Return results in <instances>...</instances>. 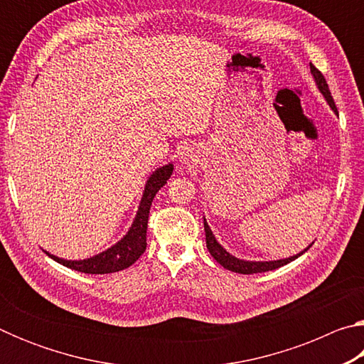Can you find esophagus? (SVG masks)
<instances>
[{
	"mask_svg": "<svg viewBox=\"0 0 364 364\" xmlns=\"http://www.w3.org/2000/svg\"><path fill=\"white\" fill-rule=\"evenodd\" d=\"M180 160L183 164H191L194 160V151L191 149V147L184 146L183 149L180 151Z\"/></svg>",
	"mask_w": 364,
	"mask_h": 364,
	"instance_id": "obj_1",
	"label": "esophagus"
}]
</instances>
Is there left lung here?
<instances>
[{
    "label": "left lung",
    "mask_w": 364,
    "mask_h": 364,
    "mask_svg": "<svg viewBox=\"0 0 364 364\" xmlns=\"http://www.w3.org/2000/svg\"><path fill=\"white\" fill-rule=\"evenodd\" d=\"M310 72L313 78H315V83H316V88L319 90V93L324 96V100L328 101L329 107L334 110L337 114V107L334 104V100H332L331 96V91H329V86L326 83V78L323 77V73L319 72L315 65L310 63ZM204 228H205V241H207V249L210 252V255L217 260L221 267L234 271V273H241V274H254V273H264V271H271V269H276V268H281L284 267V264L291 263L295 258H299L300 255H304L305 252L311 247V244L308 245L306 249H304L299 254H295L292 257H287V258H281V260H269V262H250V260H242V258H237L234 257L232 254H230L223 245H221L217 237L213 236V232L210 230V226H208L207 220L204 217Z\"/></svg>",
    "instance_id": "obj_1"
}]
</instances>
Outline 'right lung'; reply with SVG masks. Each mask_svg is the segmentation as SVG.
I'll list each match as a JSON object with an SVG mask.
<instances>
[{"label":"right lung","instance_id":"add662e5","mask_svg":"<svg viewBox=\"0 0 364 364\" xmlns=\"http://www.w3.org/2000/svg\"><path fill=\"white\" fill-rule=\"evenodd\" d=\"M171 173H173V164L171 162L152 171L146 181L136 217L133 218L130 230L127 231L120 241L110 245L109 249L90 258H83V260H65V258L56 257L45 250L46 255L67 268L88 274H107L132 267L146 250V231L152 199L159 193V189L167 184Z\"/></svg>","mask_w":364,"mask_h":364}]
</instances>
